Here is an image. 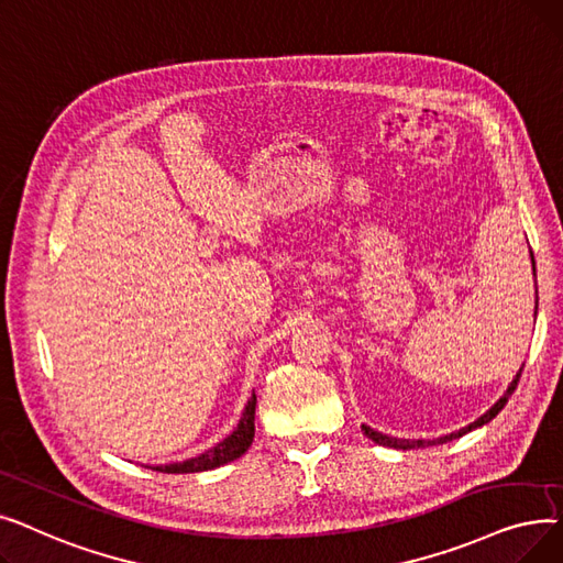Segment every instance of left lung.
<instances>
[{"mask_svg":"<svg viewBox=\"0 0 563 563\" xmlns=\"http://www.w3.org/2000/svg\"><path fill=\"white\" fill-rule=\"evenodd\" d=\"M529 254H531V250H529ZM531 271H533V275H537V267H533V254H531ZM537 305H539V290H537ZM520 376H522V368L518 371L516 380H514L511 385H508V389L504 391V396L497 400V404H495V406H493L484 417H478L474 423H470L467 428H461V431L451 433V435H444V438H438V440H398V438H389V435H383V433H378V431H373V428H368V426H362V431H364V435H366L368 440H373L376 444L391 446V449H404V451H408V449H426V446H435V444L451 442V440H456V438H461V435H465V433L474 431V428L488 423L490 419H495V417L501 412V408L508 404V398H511V394L516 391Z\"/></svg>","mask_w":563,"mask_h":563,"instance_id":"left-lung-1","label":"left lung"}]
</instances>
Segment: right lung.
Listing matches in <instances>:
<instances>
[{"mask_svg": "<svg viewBox=\"0 0 563 563\" xmlns=\"http://www.w3.org/2000/svg\"><path fill=\"white\" fill-rule=\"evenodd\" d=\"M254 410H256V396L252 394L250 404L243 412V419H240L238 428L227 440H222L218 446L208 449L206 453H201V456H197V459L183 461V463H172V465H159L155 470L165 472V474H192V472L216 470L220 465H227V463L240 459L250 449V444L254 440Z\"/></svg>", "mask_w": 563, "mask_h": 563, "instance_id": "add662e5", "label": "right lung"}]
</instances>
